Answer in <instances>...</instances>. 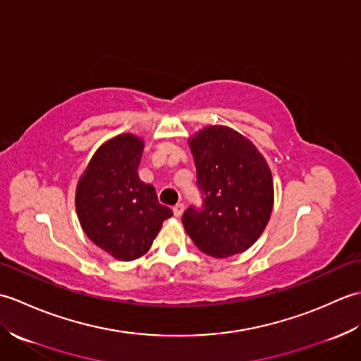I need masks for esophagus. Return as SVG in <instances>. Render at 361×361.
<instances>
[{"mask_svg":"<svg viewBox=\"0 0 361 361\" xmlns=\"http://www.w3.org/2000/svg\"><path fill=\"white\" fill-rule=\"evenodd\" d=\"M183 212H185V204L178 203V204L173 206V216H175V217H181Z\"/></svg>","mask_w":361,"mask_h":361,"instance_id":"1","label":"esophagus"}]
</instances>
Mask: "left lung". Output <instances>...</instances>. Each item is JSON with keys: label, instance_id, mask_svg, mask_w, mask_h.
<instances>
[{"label": "left lung", "instance_id": "8db88e82", "mask_svg": "<svg viewBox=\"0 0 361 361\" xmlns=\"http://www.w3.org/2000/svg\"><path fill=\"white\" fill-rule=\"evenodd\" d=\"M203 209H186L183 226L197 248L214 257L247 251L270 220L274 188L262 153L226 126H208L188 140Z\"/></svg>", "mask_w": 361, "mask_h": 361}]
</instances>
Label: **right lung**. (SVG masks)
<instances>
[{
  "instance_id": "add662e5",
  "label": "right lung",
  "mask_w": 361,
  "mask_h": 361,
  "mask_svg": "<svg viewBox=\"0 0 361 361\" xmlns=\"http://www.w3.org/2000/svg\"><path fill=\"white\" fill-rule=\"evenodd\" d=\"M144 140L121 133L91 157L75 188V212L83 233L118 260H135L152 247L163 221L173 216L159 204L155 188L141 181Z\"/></svg>"
}]
</instances>
